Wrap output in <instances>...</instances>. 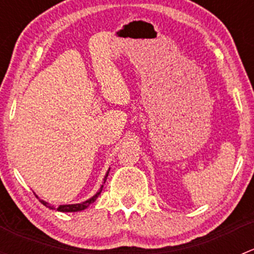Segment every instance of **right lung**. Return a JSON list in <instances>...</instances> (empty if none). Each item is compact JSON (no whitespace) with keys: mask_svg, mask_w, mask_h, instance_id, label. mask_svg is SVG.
<instances>
[{"mask_svg":"<svg viewBox=\"0 0 254 254\" xmlns=\"http://www.w3.org/2000/svg\"><path fill=\"white\" fill-rule=\"evenodd\" d=\"M108 173H107L106 177H104V183H106L107 177H108ZM102 189H103V186H102L101 189H99V190L97 191L96 195H93L91 199H88V200L83 201V203H81V204H71V205H60V206L55 207V206L50 205V204L47 203V201L42 200V199H39V201L43 204V205H45L47 207H49V209H56V210H59V211H63V212H76V211H81V210H84L87 206L89 205V204L94 203V201H96V199L98 198L99 194H101Z\"/></svg>","mask_w":254,"mask_h":254,"instance_id":"obj_1","label":"right lung"}]
</instances>
